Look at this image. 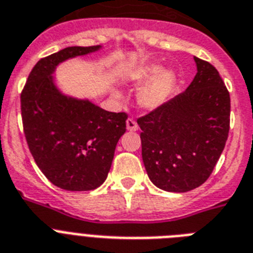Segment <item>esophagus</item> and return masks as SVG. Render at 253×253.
I'll return each instance as SVG.
<instances>
[{"instance_id":"34e87169","label":"esophagus","mask_w":253,"mask_h":253,"mask_svg":"<svg viewBox=\"0 0 253 253\" xmlns=\"http://www.w3.org/2000/svg\"><path fill=\"white\" fill-rule=\"evenodd\" d=\"M126 126H127V130H128V131H136L137 128H139L137 123L135 122L132 118H128V120L126 121Z\"/></svg>"}]
</instances>
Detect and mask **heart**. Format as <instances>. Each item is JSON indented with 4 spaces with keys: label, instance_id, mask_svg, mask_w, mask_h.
I'll return each mask as SVG.
<instances>
[{
    "label": "heart",
    "instance_id": "1",
    "mask_svg": "<svg viewBox=\"0 0 253 253\" xmlns=\"http://www.w3.org/2000/svg\"><path fill=\"white\" fill-rule=\"evenodd\" d=\"M130 82L135 86L143 84L137 91L136 100L140 108L145 110H157L162 108L177 84V77L172 69H165L161 64H148L131 72L128 76ZM121 96V92H116Z\"/></svg>",
    "mask_w": 253,
    "mask_h": 253
}]
</instances>
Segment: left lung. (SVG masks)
<instances>
[{"label": "left lung", "mask_w": 253, "mask_h": 253, "mask_svg": "<svg viewBox=\"0 0 253 253\" xmlns=\"http://www.w3.org/2000/svg\"><path fill=\"white\" fill-rule=\"evenodd\" d=\"M182 94L137 120L141 156L157 188L185 193L209 179L228 140L230 96L217 69L195 58Z\"/></svg>", "instance_id": "1"}]
</instances>
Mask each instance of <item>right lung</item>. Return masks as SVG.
I'll use <instances>...</instances> for the list:
<instances>
[{
  "mask_svg": "<svg viewBox=\"0 0 253 253\" xmlns=\"http://www.w3.org/2000/svg\"><path fill=\"white\" fill-rule=\"evenodd\" d=\"M103 46L65 47L38 61L20 96L24 133L37 166L55 186L84 192L100 186L126 132V113L63 94L52 74L65 60Z\"/></svg>",
  "mask_w": 253,
  "mask_h": 253,
  "instance_id": "add662e5",
  "label": "right lung"
}]
</instances>
